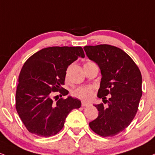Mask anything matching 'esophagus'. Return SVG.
<instances>
[{"label": "esophagus", "mask_w": 155, "mask_h": 155, "mask_svg": "<svg viewBox=\"0 0 155 155\" xmlns=\"http://www.w3.org/2000/svg\"><path fill=\"white\" fill-rule=\"evenodd\" d=\"M89 105H90V104H89V102L86 101H81V105H82V107H86V106H88Z\"/></svg>", "instance_id": "obj_1"}]
</instances>
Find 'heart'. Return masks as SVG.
Segmentation results:
<instances>
[{
	"label": "heart",
	"instance_id": "obj_1",
	"mask_svg": "<svg viewBox=\"0 0 155 155\" xmlns=\"http://www.w3.org/2000/svg\"><path fill=\"white\" fill-rule=\"evenodd\" d=\"M92 63L87 62V63ZM94 88L92 86H84V87H79L73 92V94L76 97L81 99L84 101H89L94 96Z\"/></svg>",
	"mask_w": 155,
	"mask_h": 155
}]
</instances>
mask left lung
Returning a JSON list of instances; mask_svg holds the SVG:
<instances>
[{"label": "left lung", "instance_id": "8db88e82", "mask_svg": "<svg viewBox=\"0 0 155 155\" xmlns=\"http://www.w3.org/2000/svg\"><path fill=\"white\" fill-rule=\"evenodd\" d=\"M84 50L100 68L102 79L97 97L107 103L94 105L99 114L89 127L101 137H113L127 128L137 114L142 95L140 70L127 53L115 46L88 45Z\"/></svg>", "mask_w": 155, "mask_h": 155}]
</instances>
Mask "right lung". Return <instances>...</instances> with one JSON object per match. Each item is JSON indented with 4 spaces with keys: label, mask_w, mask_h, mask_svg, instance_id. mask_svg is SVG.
<instances>
[{
    "label": "right lung",
    "mask_w": 155,
    "mask_h": 155,
    "mask_svg": "<svg viewBox=\"0 0 155 155\" xmlns=\"http://www.w3.org/2000/svg\"><path fill=\"white\" fill-rule=\"evenodd\" d=\"M81 47H50L27 59L22 67L16 92V109L27 129L39 137L58 133L68 113L81 107V101L68 96L54 102L53 92L63 96L66 70L78 58H84ZM61 95V97H62Z\"/></svg>",
    "instance_id": "add662e5"
}]
</instances>
